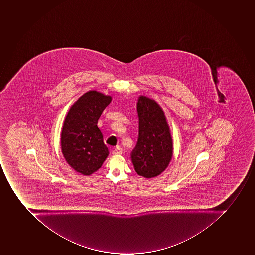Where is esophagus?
I'll list each match as a JSON object with an SVG mask.
<instances>
[{"label":"esophagus","mask_w":255,"mask_h":255,"mask_svg":"<svg viewBox=\"0 0 255 255\" xmlns=\"http://www.w3.org/2000/svg\"><path fill=\"white\" fill-rule=\"evenodd\" d=\"M122 148H120V147H119L118 146V147H116V148H114L113 151H112V154L116 156V155L122 154Z\"/></svg>","instance_id":"obj_1"}]
</instances>
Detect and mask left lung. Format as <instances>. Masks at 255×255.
<instances>
[{"mask_svg": "<svg viewBox=\"0 0 255 255\" xmlns=\"http://www.w3.org/2000/svg\"><path fill=\"white\" fill-rule=\"evenodd\" d=\"M137 112L139 137L130 154L131 161L139 176L154 178L166 169L173 156L169 125L161 107L148 97H139Z\"/></svg>", "mask_w": 255, "mask_h": 255, "instance_id": "1", "label": "left lung"}]
</instances>
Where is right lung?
<instances>
[{"instance_id": "1", "label": "right lung", "mask_w": 255, "mask_h": 255, "mask_svg": "<svg viewBox=\"0 0 255 255\" xmlns=\"http://www.w3.org/2000/svg\"><path fill=\"white\" fill-rule=\"evenodd\" d=\"M112 97L90 90L77 99L67 114L61 150L67 163L83 175H90L103 165L109 151L97 125Z\"/></svg>"}]
</instances>
